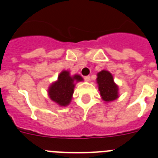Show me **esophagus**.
<instances>
[{
    "mask_svg": "<svg viewBox=\"0 0 158 158\" xmlns=\"http://www.w3.org/2000/svg\"><path fill=\"white\" fill-rule=\"evenodd\" d=\"M84 79H85V80L86 81V82H89V79H90V76H85V77H84Z\"/></svg>",
    "mask_w": 158,
    "mask_h": 158,
    "instance_id": "1",
    "label": "esophagus"
}]
</instances>
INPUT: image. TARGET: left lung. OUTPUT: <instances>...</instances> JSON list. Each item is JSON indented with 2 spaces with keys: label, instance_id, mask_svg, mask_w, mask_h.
Returning a JSON list of instances; mask_svg holds the SVG:
<instances>
[{
  "label": "left lung",
  "instance_id": "obj_1",
  "mask_svg": "<svg viewBox=\"0 0 158 158\" xmlns=\"http://www.w3.org/2000/svg\"><path fill=\"white\" fill-rule=\"evenodd\" d=\"M97 82L102 99L111 102L118 98V87L114 83L113 76L108 71H102L98 73Z\"/></svg>",
  "mask_w": 158,
  "mask_h": 158
}]
</instances>
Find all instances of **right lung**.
<instances>
[{
    "label": "right lung",
    "instance_id": "1",
    "mask_svg": "<svg viewBox=\"0 0 158 158\" xmlns=\"http://www.w3.org/2000/svg\"><path fill=\"white\" fill-rule=\"evenodd\" d=\"M82 80V78L80 76L75 75L71 77L69 72L63 71L58 76V80L49 88V98L60 106H68L72 100L75 82Z\"/></svg>",
    "mask_w": 158,
    "mask_h": 158
}]
</instances>
